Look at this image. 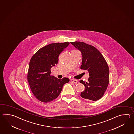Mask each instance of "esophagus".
Segmentation results:
<instances>
[{
    "instance_id": "1",
    "label": "esophagus",
    "mask_w": 134,
    "mask_h": 134,
    "mask_svg": "<svg viewBox=\"0 0 134 134\" xmlns=\"http://www.w3.org/2000/svg\"><path fill=\"white\" fill-rule=\"evenodd\" d=\"M70 81H71V82L73 83H77L78 82V80H74V79H71L70 80Z\"/></svg>"
}]
</instances>
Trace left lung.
<instances>
[{
    "label": "left lung",
    "instance_id": "8db88e82",
    "mask_svg": "<svg viewBox=\"0 0 134 134\" xmlns=\"http://www.w3.org/2000/svg\"><path fill=\"white\" fill-rule=\"evenodd\" d=\"M70 43L81 52L82 61L80 69L88 70L89 73L88 82L80 81L85 87L81 92V97L93 101L99 100L104 94L109 81V68L105 59L93 46L81 42Z\"/></svg>",
    "mask_w": 134,
    "mask_h": 134
}]
</instances>
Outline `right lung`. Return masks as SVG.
Wrapping results in <instances>:
<instances>
[{
    "instance_id": "obj_1",
    "label": "right lung",
    "mask_w": 134,
    "mask_h": 134,
    "mask_svg": "<svg viewBox=\"0 0 134 134\" xmlns=\"http://www.w3.org/2000/svg\"><path fill=\"white\" fill-rule=\"evenodd\" d=\"M69 42L53 43L40 49L30 61L27 80L37 100L48 103L57 98L63 85L69 81L67 77L59 80L51 75V68L57 64L58 57Z\"/></svg>"
}]
</instances>
